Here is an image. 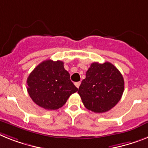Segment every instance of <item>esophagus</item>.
Masks as SVG:
<instances>
[{
    "instance_id": "esophagus-1",
    "label": "esophagus",
    "mask_w": 148,
    "mask_h": 148,
    "mask_svg": "<svg viewBox=\"0 0 148 148\" xmlns=\"http://www.w3.org/2000/svg\"><path fill=\"white\" fill-rule=\"evenodd\" d=\"M74 84H75V86H76L77 88H79L80 86V82H76V83H75Z\"/></svg>"
}]
</instances>
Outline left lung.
I'll return each instance as SVG.
<instances>
[{
    "label": "left lung",
    "mask_w": 148,
    "mask_h": 148,
    "mask_svg": "<svg viewBox=\"0 0 148 148\" xmlns=\"http://www.w3.org/2000/svg\"><path fill=\"white\" fill-rule=\"evenodd\" d=\"M124 91V80L110 62L91 64L78 89L84 106L95 113H104L119 102Z\"/></svg>",
    "instance_id": "1"
}]
</instances>
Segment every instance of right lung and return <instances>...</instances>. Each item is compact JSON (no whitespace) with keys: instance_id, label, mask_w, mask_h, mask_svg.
Here are the masks:
<instances>
[{"instance_id":"add662e5","label":"right lung","mask_w":148,"mask_h":148,"mask_svg":"<svg viewBox=\"0 0 148 148\" xmlns=\"http://www.w3.org/2000/svg\"><path fill=\"white\" fill-rule=\"evenodd\" d=\"M27 90L36 105L47 110H56L66 103L77 88L62 61H43L32 71L27 79Z\"/></svg>"}]
</instances>
